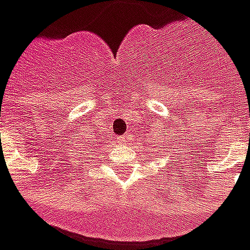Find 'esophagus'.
I'll return each mask as SVG.
<instances>
[{"mask_svg": "<svg viewBox=\"0 0 250 250\" xmlns=\"http://www.w3.org/2000/svg\"><path fill=\"white\" fill-rule=\"evenodd\" d=\"M133 139V135H130V133H125V135H122V136L118 137V143H126L129 140H132Z\"/></svg>", "mask_w": 250, "mask_h": 250, "instance_id": "34e87169", "label": "esophagus"}]
</instances>
